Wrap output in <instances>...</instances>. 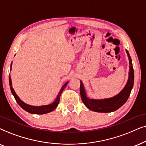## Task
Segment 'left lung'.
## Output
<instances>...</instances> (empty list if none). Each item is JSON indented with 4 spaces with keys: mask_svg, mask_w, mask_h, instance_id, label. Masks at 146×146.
<instances>
[{
    "mask_svg": "<svg viewBox=\"0 0 146 146\" xmlns=\"http://www.w3.org/2000/svg\"><path fill=\"white\" fill-rule=\"evenodd\" d=\"M128 58L129 61V77L125 86L122 89V91L117 96L113 98L105 99V100H93L89 99L86 96L84 87H83L82 81H81L80 85V94L83 104L87 108L91 111L96 112L110 113L117 110L123 106L129 98L131 89L133 86L134 81V71L132 66V61L130 55L127 50Z\"/></svg>",
    "mask_w": 146,
    "mask_h": 146,
    "instance_id": "left-lung-1",
    "label": "left lung"
}]
</instances>
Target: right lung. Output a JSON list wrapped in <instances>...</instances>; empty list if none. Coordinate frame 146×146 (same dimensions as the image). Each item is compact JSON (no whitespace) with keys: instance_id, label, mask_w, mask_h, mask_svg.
I'll return each instance as SVG.
<instances>
[{"instance_id":"1","label":"right lung","mask_w":146,"mask_h":146,"mask_svg":"<svg viewBox=\"0 0 146 146\" xmlns=\"http://www.w3.org/2000/svg\"><path fill=\"white\" fill-rule=\"evenodd\" d=\"M11 67H12V63L11 65ZM69 82V81H68ZM68 82H66L65 84L63 85V87H61V90H60L59 94L56 98V100L55 102H54L53 104L47 105V106H30V105L26 104L25 103L22 102L17 95L15 93V91L13 89V87H12V81H11V77L9 75V85H10V88H11V91L12 92V94L14 96V98L16 100V102H17L19 106H20L21 108H22L23 110L26 111L30 113H33V114H44V113H49L50 111H53L55 110V109L57 108L58 104L59 103V100H60V96H61L62 92H63V89H65V87H66V85H67Z\"/></svg>"}]
</instances>
